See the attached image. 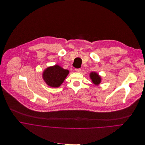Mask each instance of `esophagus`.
<instances>
[{
  "label": "esophagus",
  "instance_id": "obj_1",
  "mask_svg": "<svg viewBox=\"0 0 145 145\" xmlns=\"http://www.w3.org/2000/svg\"><path fill=\"white\" fill-rule=\"evenodd\" d=\"M75 71L76 72H80L81 71V69H75Z\"/></svg>",
  "mask_w": 145,
  "mask_h": 145
}]
</instances>
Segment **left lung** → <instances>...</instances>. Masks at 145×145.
<instances>
[{"label": "left lung", "mask_w": 145, "mask_h": 145, "mask_svg": "<svg viewBox=\"0 0 145 145\" xmlns=\"http://www.w3.org/2000/svg\"><path fill=\"white\" fill-rule=\"evenodd\" d=\"M90 78L92 83L95 85L98 86L101 82V76L96 72H91L90 73Z\"/></svg>", "instance_id": "left-lung-1"}]
</instances>
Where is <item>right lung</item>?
Here are the masks:
<instances>
[{"mask_svg":"<svg viewBox=\"0 0 145 145\" xmlns=\"http://www.w3.org/2000/svg\"><path fill=\"white\" fill-rule=\"evenodd\" d=\"M69 74V71L58 65L46 68L43 72L42 78L44 82L51 88H59Z\"/></svg>","mask_w":145,"mask_h":145,"instance_id":"1","label":"right lung"}]
</instances>
